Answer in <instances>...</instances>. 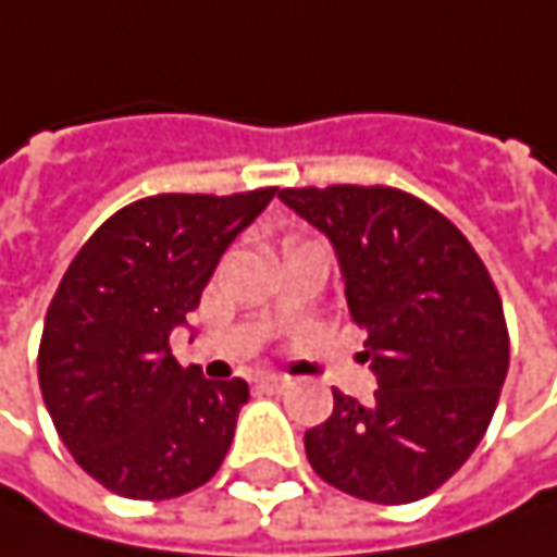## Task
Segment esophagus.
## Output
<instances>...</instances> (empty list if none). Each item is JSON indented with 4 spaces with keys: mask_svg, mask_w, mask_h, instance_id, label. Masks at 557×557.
Returning a JSON list of instances; mask_svg holds the SVG:
<instances>
[{
    "mask_svg": "<svg viewBox=\"0 0 557 557\" xmlns=\"http://www.w3.org/2000/svg\"><path fill=\"white\" fill-rule=\"evenodd\" d=\"M288 384V374H260V377H257V387H263V391H285Z\"/></svg>",
    "mask_w": 557,
    "mask_h": 557,
    "instance_id": "obj_1",
    "label": "esophagus"
}]
</instances>
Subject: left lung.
I'll list each match as a JSON object with an SVG mask.
<instances>
[{"mask_svg": "<svg viewBox=\"0 0 557 557\" xmlns=\"http://www.w3.org/2000/svg\"><path fill=\"white\" fill-rule=\"evenodd\" d=\"M334 245L347 307L366 329L372 403L334 391L307 459L356 499L403 505L449 481L490 428L508 374L499 290L456 225L391 185L282 188Z\"/></svg>", "mask_w": 557, "mask_h": 557, "instance_id": "1", "label": "left lung"}]
</instances>
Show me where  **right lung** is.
I'll use <instances>...</instances> for the list:
<instances>
[{
  "label": "right lung",
  "mask_w": 557,
  "mask_h": 557,
  "mask_svg": "<svg viewBox=\"0 0 557 557\" xmlns=\"http://www.w3.org/2000/svg\"><path fill=\"white\" fill-rule=\"evenodd\" d=\"M278 188L154 195L79 247L39 341V391L76 465L126 499H176L223 465L247 384L183 369L170 334Z\"/></svg>",
  "instance_id": "right-lung-1"
}]
</instances>
